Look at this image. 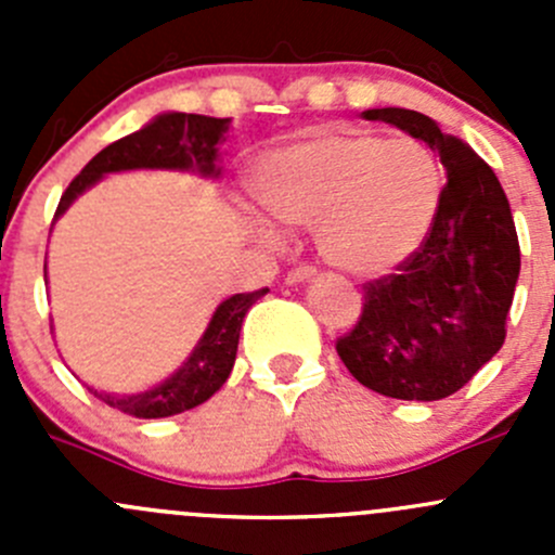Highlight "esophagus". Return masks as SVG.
<instances>
[{
    "mask_svg": "<svg viewBox=\"0 0 555 555\" xmlns=\"http://www.w3.org/2000/svg\"><path fill=\"white\" fill-rule=\"evenodd\" d=\"M313 273H317V268L309 266V262H304V266H295L293 271L287 273V284H300V282H306V279H311Z\"/></svg>",
    "mask_w": 555,
    "mask_h": 555,
    "instance_id": "esophagus-1",
    "label": "esophagus"
}]
</instances>
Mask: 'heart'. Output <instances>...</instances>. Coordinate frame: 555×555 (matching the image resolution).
<instances>
[{
  "label": "heart",
  "mask_w": 555,
  "mask_h": 555,
  "mask_svg": "<svg viewBox=\"0 0 555 555\" xmlns=\"http://www.w3.org/2000/svg\"><path fill=\"white\" fill-rule=\"evenodd\" d=\"M251 188L276 220L313 225L324 260L357 276H382L433 228L443 171L416 139L324 126L266 155Z\"/></svg>",
  "instance_id": "1"
}]
</instances>
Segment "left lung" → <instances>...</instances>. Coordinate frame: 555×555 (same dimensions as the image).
I'll use <instances>...</instances> for the list:
<instances>
[{"mask_svg":"<svg viewBox=\"0 0 555 555\" xmlns=\"http://www.w3.org/2000/svg\"><path fill=\"white\" fill-rule=\"evenodd\" d=\"M362 117L391 122L438 150L449 182L418 249L362 284V313L335 351L378 395L443 400L505 344L520 271L516 222L491 166L433 117L400 106Z\"/></svg>","mask_w":555,"mask_h":555,"instance_id":"obj_1","label":"left lung"}]
</instances>
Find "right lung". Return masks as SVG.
I'll use <instances>...</instances> for the list:
<instances>
[{"instance_id": "1", "label": "right lung", "mask_w": 555, "mask_h": 555, "mask_svg": "<svg viewBox=\"0 0 555 555\" xmlns=\"http://www.w3.org/2000/svg\"><path fill=\"white\" fill-rule=\"evenodd\" d=\"M225 131L228 117L220 120V117L184 115V112H169V115L155 117L142 131L128 133V137L104 147L99 155H93L86 169L77 173L69 188L64 190L55 217L64 215L82 190L91 188L96 179H102L109 171L193 169L211 177V173H217V142ZM266 293L268 287L255 289V293H238L228 298L225 304H220L190 360L166 384L131 397L91 391L109 408H117V411L137 418H164L201 405L231 376L246 311Z\"/></svg>"}]
</instances>
